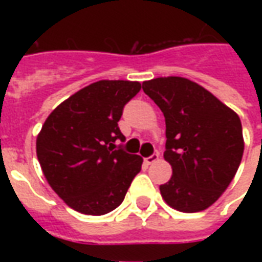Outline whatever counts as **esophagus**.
I'll use <instances>...</instances> for the list:
<instances>
[{
  "label": "esophagus",
  "instance_id": "obj_1",
  "mask_svg": "<svg viewBox=\"0 0 262 262\" xmlns=\"http://www.w3.org/2000/svg\"><path fill=\"white\" fill-rule=\"evenodd\" d=\"M157 160H159V154H151L150 157H146V159H144V163H146V164H153Z\"/></svg>",
  "mask_w": 262,
  "mask_h": 262
}]
</instances>
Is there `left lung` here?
<instances>
[{
  "label": "left lung",
  "mask_w": 262,
  "mask_h": 262,
  "mask_svg": "<svg viewBox=\"0 0 262 262\" xmlns=\"http://www.w3.org/2000/svg\"><path fill=\"white\" fill-rule=\"evenodd\" d=\"M143 91L165 118L164 159L172 168L160 185L165 203L193 213L208 209L234 178L244 151L238 115L212 92L184 77H159Z\"/></svg>",
  "instance_id": "obj_1"
}]
</instances>
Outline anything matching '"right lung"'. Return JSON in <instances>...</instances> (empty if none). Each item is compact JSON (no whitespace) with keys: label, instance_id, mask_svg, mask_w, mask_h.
Returning a JSON list of instances; mask_svg holds the SVG:
<instances>
[{"label":"right lung","instance_id":"add662e5","mask_svg":"<svg viewBox=\"0 0 262 262\" xmlns=\"http://www.w3.org/2000/svg\"><path fill=\"white\" fill-rule=\"evenodd\" d=\"M142 90L139 81L101 80L60 103L36 139L37 160L54 192L70 208L91 216L123 202L143 159L118 147L126 103Z\"/></svg>","mask_w":262,"mask_h":262}]
</instances>
